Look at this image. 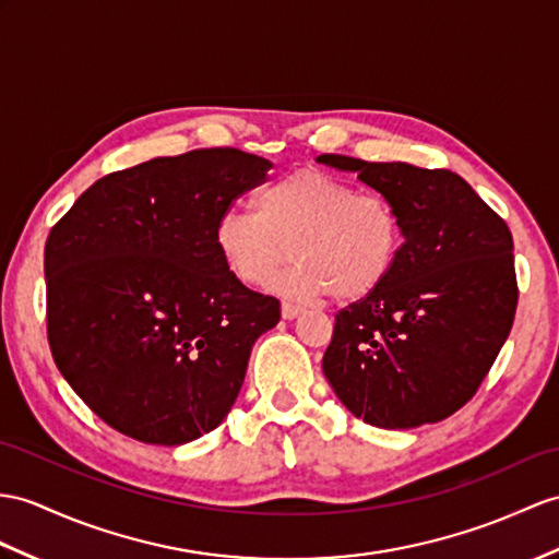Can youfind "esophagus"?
<instances>
[{
	"mask_svg": "<svg viewBox=\"0 0 559 559\" xmlns=\"http://www.w3.org/2000/svg\"><path fill=\"white\" fill-rule=\"evenodd\" d=\"M301 306H296V304H287V301H284L282 304V318L284 320H294V318H298V316H301Z\"/></svg>",
	"mask_w": 559,
	"mask_h": 559,
	"instance_id": "1",
	"label": "esophagus"
}]
</instances>
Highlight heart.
I'll use <instances>...</instances> for the list:
<instances>
[{"label": "heart", "mask_w": 559, "mask_h": 559, "mask_svg": "<svg viewBox=\"0 0 559 559\" xmlns=\"http://www.w3.org/2000/svg\"><path fill=\"white\" fill-rule=\"evenodd\" d=\"M255 213L225 211L213 243L225 270L247 287H265L298 263L275 292L292 298L330 296L353 304L389 280L403 247V221L389 197L358 192L338 177L304 168L255 194Z\"/></svg>", "instance_id": "obj_1"}]
</instances>
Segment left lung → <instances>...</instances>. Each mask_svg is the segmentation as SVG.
<instances>
[{"instance_id":"obj_1","label":"left lung","mask_w":559,"mask_h":559,"mask_svg":"<svg viewBox=\"0 0 559 559\" xmlns=\"http://www.w3.org/2000/svg\"><path fill=\"white\" fill-rule=\"evenodd\" d=\"M318 160L358 173L396 203L403 221L389 280L334 316L326 382L372 427L413 429L451 417L479 391L512 330L520 289L508 223L445 168L342 154Z\"/></svg>"}]
</instances>
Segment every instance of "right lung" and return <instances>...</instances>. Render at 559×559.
I'll return each instance as SVG.
<instances>
[{
    "mask_svg": "<svg viewBox=\"0 0 559 559\" xmlns=\"http://www.w3.org/2000/svg\"><path fill=\"white\" fill-rule=\"evenodd\" d=\"M270 168L233 146L154 158L102 177L51 227L49 348L108 427L180 445L237 401L280 301L229 275L213 227Z\"/></svg>",
    "mask_w": 559,
    "mask_h": 559,
    "instance_id": "obj_1",
    "label": "right lung"
}]
</instances>
